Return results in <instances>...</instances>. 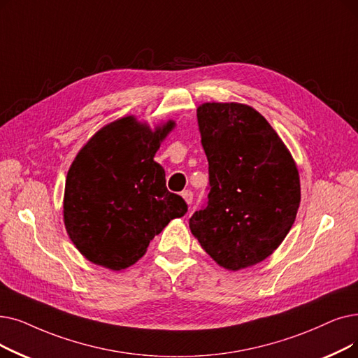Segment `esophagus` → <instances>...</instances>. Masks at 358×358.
<instances>
[{
	"instance_id": "34e87169",
	"label": "esophagus",
	"mask_w": 358,
	"mask_h": 358,
	"mask_svg": "<svg viewBox=\"0 0 358 358\" xmlns=\"http://www.w3.org/2000/svg\"><path fill=\"white\" fill-rule=\"evenodd\" d=\"M181 196H182V199H184L185 201H187L189 205L193 201V192H192V190H184V192L181 193Z\"/></svg>"
}]
</instances>
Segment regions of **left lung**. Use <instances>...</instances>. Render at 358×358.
I'll use <instances>...</instances> for the list:
<instances>
[{"mask_svg":"<svg viewBox=\"0 0 358 358\" xmlns=\"http://www.w3.org/2000/svg\"><path fill=\"white\" fill-rule=\"evenodd\" d=\"M197 121L209 162V193L206 205L190 217V229L225 269L256 265L284 241L297 216V166L252 106L203 103Z\"/></svg>","mask_w":358,"mask_h":358,"instance_id":"obj_1","label":"left lung"}]
</instances>
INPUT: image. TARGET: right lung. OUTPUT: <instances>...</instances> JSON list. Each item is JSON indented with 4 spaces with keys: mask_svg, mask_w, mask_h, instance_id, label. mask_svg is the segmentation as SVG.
Instances as JSON below:
<instances>
[{
    "mask_svg": "<svg viewBox=\"0 0 358 358\" xmlns=\"http://www.w3.org/2000/svg\"><path fill=\"white\" fill-rule=\"evenodd\" d=\"M174 127L152 131L133 117L108 124L77 155L64 193V224L79 252L113 271L141 259L155 236L187 212L171 193L164 168L153 161Z\"/></svg>",
    "mask_w": 358,
    "mask_h": 358,
    "instance_id": "add662e5",
    "label": "right lung"
}]
</instances>
